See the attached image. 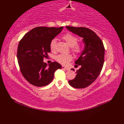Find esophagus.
I'll use <instances>...</instances> for the list:
<instances>
[{
  "label": "esophagus",
  "instance_id": "esophagus-1",
  "mask_svg": "<svg viewBox=\"0 0 124 124\" xmlns=\"http://www.w3.org/2000/svg\"><path fill=\"white\" fill-rule=\"evenodd\" d=\"M62 69H64V70H69V68L66 67H64V66H62Z\"/></svg>",
  "mask_w": 124,
  "mask_h": 124
}]
</instances>
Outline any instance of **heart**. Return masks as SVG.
Wrapping results in <instances>:
<instances>
[{
	"label": "heart",
	"instance_id": "obj_1",
	"mask_svg": "<svg viewBox=\"0 0 124 124\" xmlns=\"http://www.w3.org/2000/svg\"><path fill=\"white\" fill-rule=\"evenodd\" d=\"M62 39L66 42L67 44L71 47V50L75 55L80 53L81 50V46L80 44L77 43V38L71 33H67L62 36ZM56 40L53 39L50 43V49L52 52L55 51ZM72 56L71 55L60 54L55 57V60L60 63L63 65H66L72 60Z\"/></svg>",
	"mask_w": 124,
	"mask_h": 124
}]
</instances>
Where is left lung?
I'll return each instance as SVG.
<instances>
[{
	"instance_id": "obj_1",
	"label": "left lung",
	"mask_w": 124,
	"mask_h": 124,
	"mask_svg": "<svg viewBox=\"0 0 124 124\" xmlns=\"http://www.w3.org/2000/svg\"><path fill=\"white\" fill-rule=\"evenodd\" d=\"M66 28L82 37L85 44L83 52L75 62V64L80 65V69L76 72V77L69 80V83L76 88H85L96 80L101 71L104 59L103 44L99 36L88 28L69 26Z\"/></svg>"
}]
</instances>
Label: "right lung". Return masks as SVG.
I'll use <instances>...</instances> for the list:
<instances>
[{
	"mask_svg": "<svg viewBox=\"0 0 124 124\" xmlns=\"http://www.w3.org/2000/svg\"><path fill=\"white\" fill-rule=\"evenodd\" d=\"M63 27H38L27 33L18 44L17 58L20 71L24 78L32 85L42 87L53 80L56 70L61 65L56 62L48 66L43 62L51 52L50 43L61 32Z\"/></svg>",
	"mask_w": 124,
	"mask_h": 124,
	"instance_id": "obj_1",
	"label": "right lung"
}]
</instances>
